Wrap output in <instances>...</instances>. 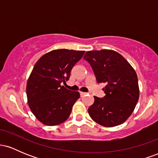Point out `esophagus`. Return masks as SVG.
I'll return each instance as SVG.
<instances>
[{"mask_svg": "<svg viewBox=\"0 0 158 158\" xmlns=\"http://www.w3.org/2000/svg\"><path fill=\"white\" fill-rule=\"evenodd\" d=\"M87 93H85V92H80V96L81 97H84V96Z\"/></svg>", "mask_w": 158, "mask_h": 158, "instance_id": "obj_1", "label": "esophagus"}]
</instances>
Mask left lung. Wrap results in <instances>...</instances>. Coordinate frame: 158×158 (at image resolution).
I'll return each instance as SVG.
<instances>
[{"instance_id": "1", "label": "left lung", "mask_w": 158, "mask_h": 158, "mask_svg": "<svg viewBox=\"0 0 158 158\" xmlns=\"http://www.w3.org/2000/svg\"><path fill=\"white\" fill-rule=\"evenodd\" d=\"M83 59L90 64L97 82L106 85L102 89L105 97H94V104L88 108L90 117L106 127L122 124L132 114L139 99L135 70L114 50L88 51Z\"/></svg>"}]
</instances>
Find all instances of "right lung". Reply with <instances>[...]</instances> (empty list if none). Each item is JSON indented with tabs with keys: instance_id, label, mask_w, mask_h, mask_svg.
<instances>
[{
	"instance_id": "obj_1",
	"label": "right lung",
	"mask_w": 158,
	"mask_h": 158,
	"mask_svg": "<svg viewBox=\"0 0 158 158\" xmlns=\"http://www.w3.org/2000/svg\"><path fill=\"white\" fill-rule=\"evenodd\" d=\"M84 53L66 49L55 50L36 62L27 81V96L30 109L40 122L56 126L69 117L80 95L61 84L68 80L72 68Z\"/></svg>"
}]
</instances>
